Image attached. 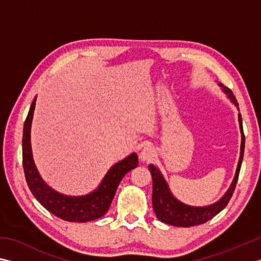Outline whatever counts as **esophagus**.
Masks as SVG:
<instances>
[{
	"mask_svg": "<svg viewBox=\"0 0 261 261\" xmlns=\"http://www.w3.org/2000/svg\"><path fill=\"white\" fill-rule=\"evenodd\" d=\"M156 156V151L151 146H146L140 152V158L144 162H149Z\"/></svg>",
	"mask_w": 261,
	"mask_h": 261,
	"instance_id": "1",
	"label": "esophagus"
}]
</instances>
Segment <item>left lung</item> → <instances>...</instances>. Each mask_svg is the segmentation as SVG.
Masks as SVG:
<instances>
[{
  "mask_svg": "<svg viewBox=\"0 0 261 261\" xmlns=\"http://www.w3.org/2000/svg\"><path fill=\"white\" fill-rule=\"evenodd\" d=\"M218 86L222 87L224 93L229 97V99L233 101L234 105L239 107V104L232 93V90L228 89L227 87L223 86L222 84H218ZM239 123L240 130H241V152H240V160L237 167L236 176H234L232 185L225 195L219 199L217 202L213 203V205L206 207H193L178 201L171 193L170 188H168L167 183L164 180V177H163L160 170L155 165H149V170L152 176V208H154L156 216L161 222L180 227L200 225V224L206 223L209 219L215 217L218 213H221L227 206L228 201L231 200L233 196L234 190H236L244 152V134L242 126V117L240 113Z\"/></svg>",
  "mask_w": 261,
  "mask_h": 261,
  "instance_id": "1",
  "label": "left lung"
}]
</instances>
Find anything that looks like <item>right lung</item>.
<instances>
[{"instance_id":"1","label":"right lung","mask_w":261,"mask_h":261,"mask_svg":"<svg viewBox=\"0 0 261 261\" xmlns=\"http://www.w3.org/2000/svg\"><path fill=\"white\" fill-rule=\"evenodd\" d=\"M35 105L36 97L24 121L22 136V165L25 181L30 191L49 213L64 221L85 223L104 216L109 211L121 180L127 172L137 167V154L134 152L112 166L95 191L81 197L62 195L53 190L43 181L33 160L30 127H32Z\"/></svg>"}]
</instances>
